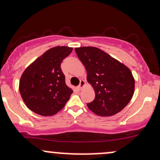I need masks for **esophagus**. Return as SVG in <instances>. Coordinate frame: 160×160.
<instances>
[{"label":"esophagus","mask_w":160,"mask_h":160,"mask_svg":"<svg viewBox=\"0 0 160 160\" xmlns=\"http://www.w3.org/2000/svg\"><path fill=\"white\" fill-rule=\"evenodd\" d=\"M85 85H86L85 81H83V80H80V84H79V86L77 87V89H78L79 90H80V89H82V88H83Z\"/></svg>","instance_id":"esophagus-1"}]
</instances>
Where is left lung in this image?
I'll use <instances>...</instances> for the list:
<instances>
[{
  "mask_svg": "<svg viewBox=\"0 0 160 160\" xmlns=\"http://www.w3.org/2000/svg\"><path fill=\"white\" fill-rule=\"evenodd\" d=\"M75 52L96 94L93 101L87 103L88 108L99 116L122 111L134 92V79L129 68L96 47H80Z\"/></svg>",
  "mask_w": 160,
  "mask_h": 160,
  "instance_id": "left-lung-1",
  "label": "left lung"
}]
</instances>
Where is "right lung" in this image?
Wrapping results in <instances>:
<instances>
[{"instance_id": "obj_1", "label": "right lung", "mask_w": 160, "mask_h": 160, "mask_svg": "<svg viewBox=\"0 0 160 160\" xmlns=\"http://www.w3.org/2000/svg\"><path fill=\"white\" fill-rule=\"evenodd\" d=\"M72 50L67 46L48 49L22 73L19 89L31 111L42 116H52L65 106L73 90L66 85L61 64Z\"/></svg>"}]
</instances>
